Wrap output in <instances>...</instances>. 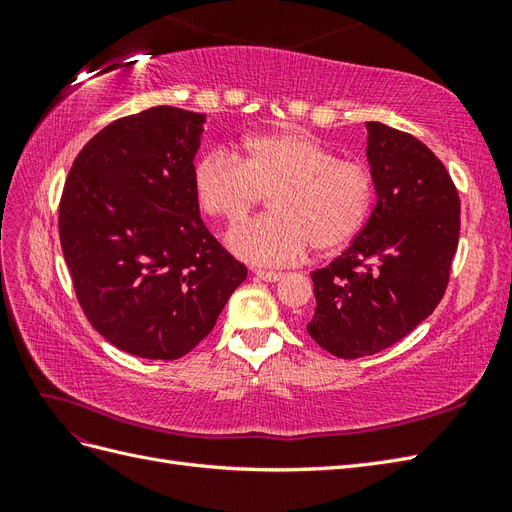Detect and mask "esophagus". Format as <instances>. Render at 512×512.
I'll list each match as a JSON object with an SVG mask.
<instances>
[{"label": "esophagus", "instance_id": "obj_1", "mask_svg": "<svg viewBox=\"0 0 512 512\" xmlns=\"http://www.w3.org/2000/svg\"><path fill=\"white\" fill-rule=\"evenodd\" d=\"M254 275L262 282H280L284 277V273H280V271H262V269H256Z\"/></svg>", "mask_w": 512, "mask_h": 512}]
</instances>
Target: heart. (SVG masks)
Listing matches in <instances>:
<instances>
[{
  "instance_id": "heart-1",
  "label": "heart",
  "mask_w": 512,
  "mask_h": 512,
  "mask_svg": "<svg viewBox=\"0 0 512 512\" xmlns=\"http://www.w3.org/2000/svg\"><path fill=\"white\" fill-rule=\"evenodd\" d=\"M198 207L228 224L245 220L260 196H270L271 218L235 228L228 250L256 267H286L309 247L333 254L346 247L374 209V177L316 136L284 130L247 136L241 158L226 149L207 151L194 164Z\"/></svg>"
}]
</instances>
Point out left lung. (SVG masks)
I'll list each match as a JSON object with an SVG mask.
<instances>
[{
	"label": "left lung",
	"mask_w": 512,
	"mask_h": 512,
	"mask_svg": "<svg viewBox=\"0 0 512 512\" xmlns=\"http://www.w3.org/2000/svg\"><path fill=\"white\" fill-rule=\"evenodd\" d=\"M376 207L348 250L312 273L314 342L339 359L397 344L438 307L459 243V194L418 138L367 121Z\"/></svg>",
	"instance_id": "obj_1"
}]
</instances>
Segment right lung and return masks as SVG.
Returning <instances> with one entry per match:
<instances>
[{"label":"right lung","instance_id":"add662e5","mask_svg":"<svg viewBox=\"0 0 512 512\" xmlns=\"http://www.w3.org/2000/svg\"><path fill=\"white\" fill-rule=\"evenodd\" d=\"M205 113L153 106L108 123L76 156L59 239L76 299L108 344L175 361L247 277L200 220L192 190Z\"/></svg>","mask_w":512,"mask_h":512}]
</instances>
